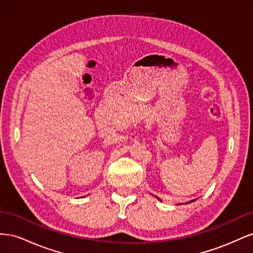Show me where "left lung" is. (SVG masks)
Returning <instances> with one entry per match:
<instances>
[{
    "label": "left lung",
    "instance_id": "obj_1",
    "mask_svg": "<svg viewBox=\"0 0 253 253\" xmlns=\"http://www.w3.org/2000/svg\"><path fill=\"white\" fill-rule=\"evenodd\" d=\"M157 198H158V197H157ZM158 200H159V198H158ZM192 202H194V200H193V201H191V202H190V203H192Z\"/></svg>",
    "mask_w": 253,
    "mask_h": 253
}]
</instances>
